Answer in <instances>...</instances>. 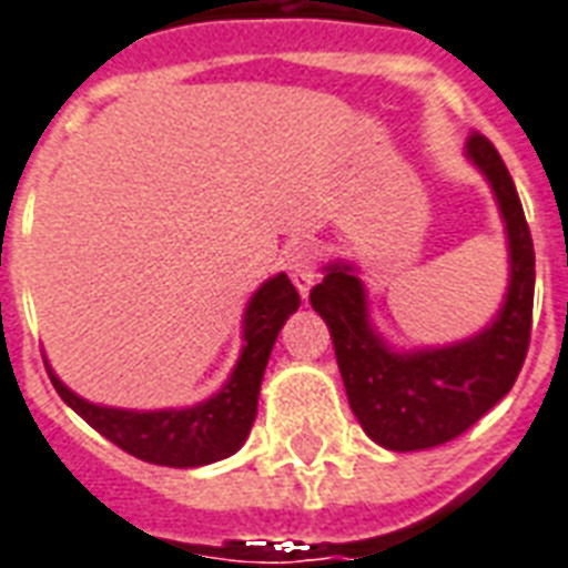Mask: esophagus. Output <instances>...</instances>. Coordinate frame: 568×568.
I'll return each mask as SVG.
<instances>
[{
	"label": "esophagus",
	"instance_id": "1",
	"mask_svg": "<svg viewBox=\"0 0 568 568\" xmlns=\"http://www.w3.org/2000/svg\"><path fill=\"white\" fill-rule=\"evenodd\" d=\"M288 276H292V283L297 285V292L306 297L310 294V288L315 285V280H318V250H315V244H310V241H303V244H297V247L288 253Z\"/></svg>",
	"mask_w": 568,
	"mask_h": 568
}]
</instances>
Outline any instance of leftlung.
<instances>
[{"label":"left lung","instance_id":"8db88e82","mask_svg":"<svg viewBox=\"0 0 568 568\" xmlns=\"http://www.w3.org/2000/svg\"><path fill=\"white\" fill-rule=\"evenodd\" d=\"M468 159L493 182L510 239V288L493 327L454 347L400 356L386 351L368 327L363 285L351 267H327L310 292L333 336L351 409L363 430L388 450L436 448L457 439L510 392L528 356L537 280L530 226L493 141L471 132Z\"/></svg>","mask_w":568,"mask_h":568}]
</instances>
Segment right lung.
Segmentation results:
<instances>
[{"label": "right lung", "mask_w": 568, "mask_h": 568, "mask_svg": "<svg viewBox=\"0 0 568 568\" xmlns=\"http://www.w3.org/2000/svg\"><path fill=\"white\" fill-rule=\"evenodd\" d=\"M301 306V294L285 274L267 280L247 306L244 315V354L232 379L221 395L194 406V409H168V413H132V409H111L93 406L73 395L70 388L49 372V379L67 404L100 430L109 442L132 457L153 463V466L191 468L223 459L241 448L247 439L253 418H256L258 386L265 374L267 356L283 329L285 318Z\"/></svg>", "instance_id": "add662e5"}]
</instances>
